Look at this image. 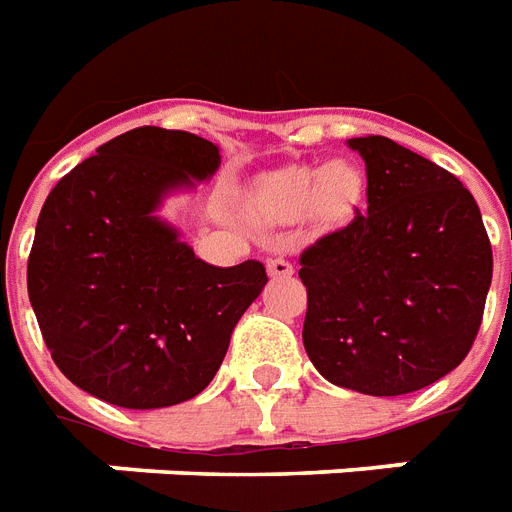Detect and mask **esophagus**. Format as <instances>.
Masks as SVG:
<instances>
[{"instance_id":"obj_1","label":"esophagus","mask_w":512,"mask_h":512,"mask_svg":"<svg viewBox=\"0 0 512 512\" xmlns=\"http://www.w3.org/2000/svg\"><path fill=\"white\" fill-rule=\"evenodd\" d=\"M267 272H270V278H291L294 264L288 259H270L267 261Z\"/></svg>"}]
</instances>
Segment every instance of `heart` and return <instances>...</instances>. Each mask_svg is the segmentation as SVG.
Here are the masks:
<instances>
[{
	"mask_svg": "<svg viewBox=\"0 0 512 512\" xmlns=\"http://www.w3.org/2000/svg\"><path fill=\"white\" fill-rule=\"evenodd\" d=\"M367 178L353 161H332L324 169L313 164L270 172L253 188L251 207L267 224H294L307 213L329 224L348 221L364 202Z\"/></svg>",
	"mask_w": 512,
	"mask_h": 512,
	"instance_id": "b5f03b06",
	"label": "heart"
}]
</instances>
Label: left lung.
<instances>
[{
	"label": "left lung",
	"mask_w": 512,
	"mask_h": 512,
	"mask_svg": "<svg viewBox=\"0 0 512 512\" xmlns=\"http://www.w3.org/2000/svg\"><path fill=\"white\" fill-rule=\"evenodd\" d=\"M367 167V210L299 256L302 343L334 386L399 397L456 370L478 337L491 242L451 172L388 137L348 140Z\"/></svg>",
	"instance_id": "obj_1"
}]
</instances>
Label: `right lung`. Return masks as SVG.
<instances>
[{
    "mask_svg": "<svg viewBox=\"0 0 512 512\" xmlns=\"http://www.w3.org/2000/svg\"><path fill=\"white\" fill-rule=\"evenodd\" d=\"M221 164L197 134L140 126L56 183L29 253V299L56 367L129 410L197 397L240 315L267 286L261 261L213 267L153 210Z\"/></svg>",
    "mask_w": 512,
    "mask_h": 512,
    "instance_id": "add662e5",
    "label": "right lung"
}]
</instances>
